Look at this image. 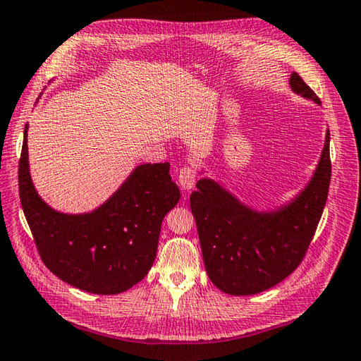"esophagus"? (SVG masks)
<instances>
[{
	"label": "esophagus",
	"mask_w": 361,
	"mask_h": 361,
	"mask_svg": "<svg viewBox=\"0 0 361 361\" xmlns=\"http://www.w3.org/2000/svg\"><path fill=\"white\" fill-rule=\"evenodd\" d=\"M195 181H197V172L192 167H181L180 169L178 183H180V186L186 190V192L195 186Z\"/></svg>",
	"instance_id": "34e87169"
}]
</instances>
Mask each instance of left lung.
<instances>
[{"label": "left lung", "mask_w": 361, "mask_h": 361, "mask_svg": "<svg viewBox=\"0 0 361 361\" xmlns=\"http://www.w3.org/2000/svg\"><path fill=\"white\" fill-rule=\"evenodd\" d=\"M288 82L293 93L321 104L296 73ZM329 144L331 133L326 130L324 147L307 185L271 209L259 211L240 202L209 176L197 181L190 209L206 273L217 288L234 296L256 295L274 287L301 264L327 200L332 172Z\"/></svg>", "instance_id": "obj_1"}]
</instances>
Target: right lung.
Here are the masks:
<instances>
[{"instance_id": "1", "label": "right lung", "mask_w": 361, "mask_h": 361, "mask_svg": "<svg viewBox=\"0 0 361 361\" xmlns=\"http://www.w3.org/2000/svg\"><path fill=\"white\" fill-rule=\"evenodd\" d=\"M171 164L136 166L109 200L90 212L56 211L30 178L27 124L18 167L21 208L44 265L70 286L94 295H118L149 273L161 224L180 202Z\"/></svg>"}]
</instances>
